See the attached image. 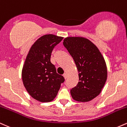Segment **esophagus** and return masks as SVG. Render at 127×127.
<instances>
[{
  "mask_svg": "<svg viewBox=\"0 0 127 127\" xmlns=\"http://www.w3.org/2000/svg\"><path fill=\"white\" fill-rule=\"evenodd\" d=\"M63 77L64 78V79H65L67 78V75L66 73H64L63 74Z\"/></svg>",
  "mask_w": 127,
  "mask_h": 127,
  "instance_id": "esophagus-1",
  "label": "esophagus"
}]
</instances>
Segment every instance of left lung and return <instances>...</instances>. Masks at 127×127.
Instances as JSON below:
<instances>
[{
  "instance_id": "1",
  "label": "left lung",
  "mask_w": 127,
  "mask_h": 127,
  "mask_svg": "<svg viewBox=\"0 0 127 127\" xmlns=\"http://www.w3.org/2000/svg\"><path fill=\"white\" fill-rule=\"evenodd\" d=\"M63 45L72 57L78 72L79 82L70 90L72 98L88 102L101 93L107 77V66L98 48L83 37H67Z\"/></svg>"
}]
</instances>
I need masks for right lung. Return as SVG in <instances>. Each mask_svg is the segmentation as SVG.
Masks as SVG:
<instances>
[{
	"mask_svg": "<svg viewBox=\"0 0 127 127\" xmlns=\"http://www.w3.org/2000/svg\"><path fill=\"white\" fill-rule=\"evenodd\" d=\"M63 39L52 34L42 36L33 43L26 57L22 69L23 84L30 96L40 102L52 101L64 81L50 60L54 48Z\"/></svg>",
	"mask_w": 127,
	"mask_h": 127,
	"instance_id": "1",
	"label": "right lung"
}]
</instances>
